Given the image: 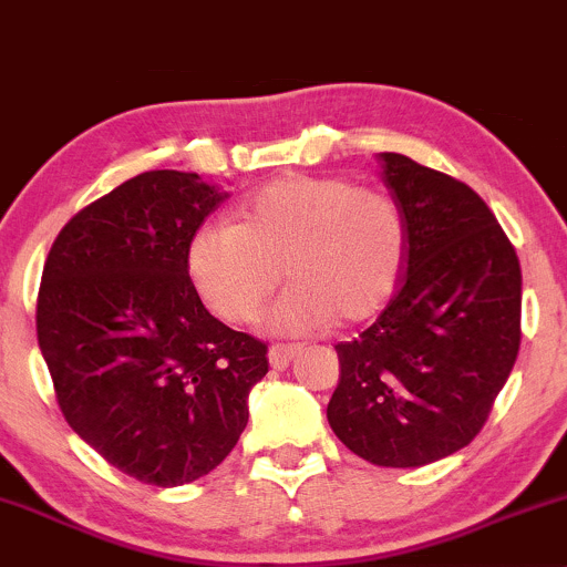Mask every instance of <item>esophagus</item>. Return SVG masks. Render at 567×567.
I'll use <instances>...</instances> for the list:
<instances>
[{
  "label": "esophagus",
  "mask_w": 567,
  "mask_h": 567,
  "mask_svg": "<svg viewBox=\"0 0 567 567\" xmlns=\"http://www.w3.org/2000/svg\"><path fill=\"white\" fill-rule=\"evenodd\" d=\"M296 354H298L296 343H271V349H269V362H271V365H275L277 370H282V368L290 365V360H292V357H296Z\"/></svg>",
  "instance_id": "obj_1"
}]
</instances>
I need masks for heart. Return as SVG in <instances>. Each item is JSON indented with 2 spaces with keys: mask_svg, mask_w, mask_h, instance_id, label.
<instances>
[{
  "mask_svg": "<svg viewBox=\"0 0 567 567\" xmlns=\"http://www.w3.org/2000/svg\"><path fill=\"white\" fill-rule=\"evenodd\" d=\"M405 256V213L392 194L341 175L292 173L239 202L237 224H202L186 266L202 301L234 324L256 320L285 275L292 285L269 320L303 333L381 311Z\"/></svg>",
  "mask_w": 567,
  "mask_h": 567,
  "instance_id": "heart-1",
  "label": "heart"
}]
</instances>
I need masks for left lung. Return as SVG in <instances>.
Returning <instances> with one entry per match:
<instances>
[{"label": "left lung", "mask_w": 567, "mask_h": 567, "mask_svg": "<svg viewBox=\"0 0 567 567\" xmlns=\"http://www.w3.org/2000/svg\"><path fill=\"white\" fill-rule=\"evenodd\" d=\"M408 224L394 298L338 343L336 437L375 466H424L477 437L519 351L523 271L491 207L464 181L383 152Z\"/></svg>", "instance_id": "8db88e82"}]
</instances>
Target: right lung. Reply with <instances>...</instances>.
<instances>
[{
	"label": "right lung",
	"mask_w": 567,
	"mask_h": 567,
	"mask_svg": "<svg viewBox=\"0 0 567 567\" xmlns=\"http://www.w3.org/2000/svg\"><path fill=\"white\" fill-rule=\"evenodd\" d=\"M224 197L197 173H141L82 207L44 261L37 338L58 408L146 485L216 470L269 373V347L218 322L188 277V239Z\"/></svg>",
	"instance_id": "right-lung-1"
}]
</instances>
